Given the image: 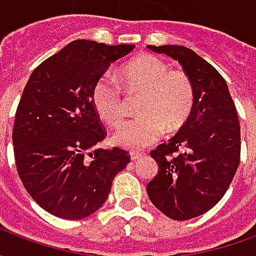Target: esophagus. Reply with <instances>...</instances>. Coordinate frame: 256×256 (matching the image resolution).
I'll return each instance as SVG.
<instances>
[{
	"mask_svg": "<svg viewBox=\"0 0 256 256\" xmlns=\"http://www.w3.org/2000/svg\"><path fill=\"white\" fill-rule=\"evenodd\" d=\"M142 155H144L142 152H130V158H132V160H137V159H140Z\"/></svg>",
	"mask_w": 256,
	"mask_h": 256,
	"instance_id": "34e87169",
	"label": "esophagus"
}]
</instances>
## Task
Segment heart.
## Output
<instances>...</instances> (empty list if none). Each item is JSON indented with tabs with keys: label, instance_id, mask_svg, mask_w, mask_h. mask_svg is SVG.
Here are the masks:
<instances>
[{
	"label": "heart",
	"instance_id": "obj_1",
	"mask_svg": "<svg viewBox=\"0 0 256 256\" xmlns=\"http://www.w3.org/2000/svg\"><path fill=\"white\" fill-rule=\"evenodd\" d=\"M120 78L130 93H142L141 118L126 122L114 134V142L128 150H141L176 132L188 120L194 106V88L190 78L154 54H141L120 68ZM92 102L98 116L110 126H118L126 116L122 92L110 76H100L92 89Z\"/></svg>",
	"mask_w": 256,
	"mask_h": 256
}]
</instances>
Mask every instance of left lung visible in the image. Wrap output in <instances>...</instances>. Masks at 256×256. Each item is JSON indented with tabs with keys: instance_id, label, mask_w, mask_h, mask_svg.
Segmentation results:
<instances>
[{
	"instance_id": "obj_1",
	"label": "left lung",
	"mask_w": 256,
	"mask_h": 256,
	"mask_svg": "<svg viewBox=\"0 0 256 256\" xmlns=\"http://www.w3.org/2000/svg\"><path fill=\"white\" fill-rule=\"evenodd\" d=\"M148 49L178 62L194 88L188 120L150 152L159 170L146 185L156 208L172 220H186L212 208L229 188L240 163V123L226 80L211 64L180 45Z\"/></svg>"
}]
</instances>
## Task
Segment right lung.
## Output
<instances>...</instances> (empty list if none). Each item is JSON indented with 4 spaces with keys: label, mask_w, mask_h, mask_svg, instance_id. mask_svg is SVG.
<instances>
[{
    "label": "right lung",
    "mask_w": 256,
    "mask_h": 256,
    "mask_svg": "<svg viewBox=\"0 0 256 256\" xmlns=\"http://www.w3.org/2000/svg\"><path fill=\"white\" fill-rule=\"evenodd\" d=\"M134 48L72 41L27 80L12 133L14 160L26 190L49 214L63 220L93 214L130 162L128 150L96 148L106 130L92 102V89Z\"/></svg>",
    "instance_id": "add662e5"
}]
</instances>
